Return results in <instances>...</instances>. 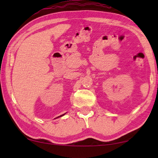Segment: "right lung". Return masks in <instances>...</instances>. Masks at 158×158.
<instances>
[{"label": "right lung", "instance_id": "obj_1", "mask_svg": "<svg viewBox=\"0 0 158 158\" xmlns=\"http://www.w3.org/2000/svg\"><path fill=\"white\" fill-rule=\"evenodd\" d=\"M63 115H65V114H63V115H60V116H58V117H60V116H63ZM58 118V117H57Z\"/></svg>", "mask_w": 158, "mask_h": 158}]
</instances>
